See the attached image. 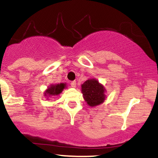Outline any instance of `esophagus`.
Instances as JSON below:
<instances>
[{
    "label": "esophagus",
    "instance_id": "esophagus-1",
    "mask_svg": "<svg viewBox=\"0 0 158 158\" xmlns=\"http://www.w3.org/2000/svg\"><path fill=\"white\" fill-rule=\"evenodd\" d=\"M70 85H71L72 88H76V85H77V83H76V81H73L70 82Z\"/></svg>",
    "mask_w": 158,
    "mask_h": 158
}]
</instances>
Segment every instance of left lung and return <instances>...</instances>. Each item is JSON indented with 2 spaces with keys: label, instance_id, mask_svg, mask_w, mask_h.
Here are the masks:
<instances>
[{
  "label": "left lung",
  "instance_id": "obj_1",
  "mask_svg": "<svg viewBox=\"0 0 158 158\" xmlns=\"http://www.w3.org/2000/svg\"><path fill=\"white\" fill-rule=\"evenodd\" d=\"M106 88L95 79H90L81 85V93L85 102L90 107L102 104L106 99Z\"/></svg>",
  "mask_w": 158,
  "mask_h": 158
}]
</instances>
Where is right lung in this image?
<instances>
[{"label": "right lung", "mask_w": 158, "mask_h": 158, "mask_svg": "<svg viewBox=\"0 0 158 158\" xmlns=\"http://www.w3.org/2000/svg\"><path fill=\"white\" fill-rule=\"evenodd\" d=\"M66 88V83H60V84L51 85L45 90L44 96L48 97H56L60 94L62 90Z\"/></svg>", "instance_id": "1"}]
</instances>
